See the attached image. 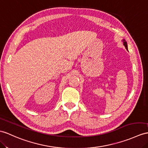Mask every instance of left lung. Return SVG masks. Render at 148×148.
<instances>
[{
	"instance_id": "8db88e82",
	"label": "left lung",
	"mask_w": 148,
	"mask_h": 148,
	"mask_svg": "<svg viewBox=\"0 0 148 148\" xmlns=\"http://www.w3.org/2000/svg\"><path fill=\"white\" fill-rule=\"evenodd\" d=\"M122 42H123V45H124V46H125V48H126V49L128 51V48H127V42L125 41V39H122Z\"/></svg>"
}]
</instances>
